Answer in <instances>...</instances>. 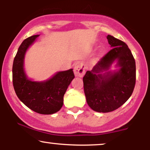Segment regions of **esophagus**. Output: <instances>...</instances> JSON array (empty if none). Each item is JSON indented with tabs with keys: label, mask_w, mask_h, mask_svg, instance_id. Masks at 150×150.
Returning <instances> with one entry per match:
<instances>
[{
	"label": "esophagus",
	"mask_w": 150,
	"mask_h": 150,
	"mask_svg": "<svg viewBox=\"0 0 150 150\" xmlns=\"http://www.w3.org/2000/svg\"><path fill=\"white\" fill-rule=\"evenodd\" d=\"M74 73L76 77H82L85 74V67L82 63H77L74 68Z\"/></svg>",
	"instance_id": "34e87169"
}]
</instances>
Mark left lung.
Segmentation results:
<instances>
[{
	"label": "left lung",
	"instance_id": "obj_1",
	"mask_svg": "<svg viewBox=\"0 0 150 150\" xmlns=\"http://www.w3.org/2000/svg\"><path fill=\"white\" fill-rule=\"evenodd\" d=\"M106 38L113 49L83 77L87 103L92 110L101 113L111 112L124 104L132 94L136 80L135 61L128 46L113 36ZM115 60L120 68L108 71Z\"/></svg>",
	"mask_w": 150,
	"mask_h": 150
}]
</instances>
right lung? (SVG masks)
Masks as SVG:
<instances>
[{
  "label": "right lung",
  "instance_id": "add662e5",
  "mask_svg": "<svg viewBox=\"0 0 150 150\" xmlns=\"http://www.w3.org/2000/svg\"><path fill=\"white\" fill-rule=\"evenodd\" d=\"M39 35L30 37L19 47L13 65V83L20 100L40 114H53L61 109L63 96L75 77L73 69L58 72L49 80L35 82L27 78L24 70L26 51Z\"/></svg>",
  "mask_w": 150,
  "mask_h": 150
}]
</instances>
